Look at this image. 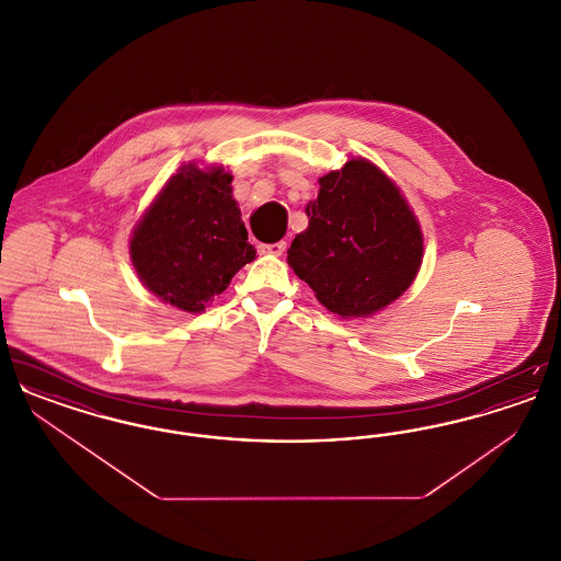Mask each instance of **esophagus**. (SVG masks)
<instances>
[{
  "label": "esophagus",
  "mask_w": 561,
  "mask_h": 561,
  "mask_svg": "<svg viewBox=\"0 0 561 561\" xmlns=\"http://www.w3.org/2000/svg\"><path fill=\"white\" fill-rule=\"evenodd\" d=\"M286 241H275V243H261L259 245V250L263 252V254H275V256H279V254H284V250H286Z\"/></svg>",
  "instance_id": "1"
}]
</instances>
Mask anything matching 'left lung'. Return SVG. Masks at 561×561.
<instances>
[{
	"label": "left lung",
	"instance_id": "8db88e82",
	"mask_svg": "<svg viewBox=\"0 0 561 561\" xmlns=\"http://www.w3.org/2000/svg\"><path fill=\"white\" fill-rule=\"evenodd\" d=\"M305 213L309 227L294 238L288 263L328 311L370 316L414 282L421 227L400 188L370 161L351 160L321 176Z\"/></svg>",
	"mask_w": 561,
	"mask_h": 561
}]
</instances>
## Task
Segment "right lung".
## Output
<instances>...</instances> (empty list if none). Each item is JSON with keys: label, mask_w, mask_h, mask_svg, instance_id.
I'll return each mask as SVG.
<instances>
[{"label": "right lung", "mask_w": 561, "mask_h": 561, "mask_svg": "<svg viewBox=\"0 0 561 561\" xmlns=\"http://www.w3.org/2000/svg\"><path fill=\"white\" fill-rule=\"evenodd\" d=\"M222 168H183L134 229L130 256L140 282L165 302L197 313L227 290L256 250Z\"/></svg>", "instance_id": "add662e5"}]
</instances>
